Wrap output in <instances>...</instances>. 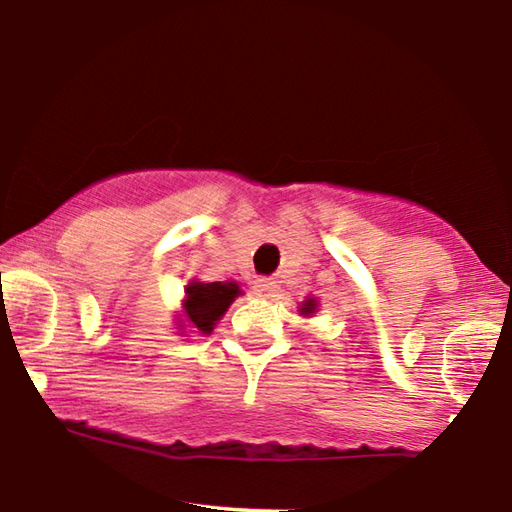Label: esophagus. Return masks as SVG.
I'll return each instance as SVG.
<instances>
[{
    "label": "esophagus",
    "instance_id": "esophagus-1",
    "mask_svg": "<svg viewBox=\"0 0 512 512\" xmlns=\"http://www.w3.org/2000/svg\"><path fill=\"white\" fill-rule=\"evenodd\" d=\"M273 293H275V282L273 280H266V277H262V280L255 282V296L271 298Z\"/></svg>",
    "mask_w": 512,
    "mask_h": 512
}]
</instances>
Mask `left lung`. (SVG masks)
Returning a JSON list of instances; mask_svg holds the SVG:
<instances>
[{"instance_id":"obj_1","label":"left lung","mask_w":512,"mask_h":512,"mask_svg":"<svg viewBox=\"0 0 512 512\" xmlns=\"http://www.w3.org/2000/svg\"><path fill=\"white\" fill-rule=\"evenodd\" d=\"M318 298H307V300H302L300 302V307H298V311H300V316H305V318H311L318 311Z\"/></svg>"}]
</instances>
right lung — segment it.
<instances>
[{
  "label": "right lung",
  "instance_id": "1",
  "mask_svg": "<svg viewBox=\"0 0 512 512\" xmlns=\"http://www.w3.org/2000/svg\"><path fill=\"white\" fill-rule=\"evenodd\" d=\"M244 296L235 280L228 282H198L189 280L185 287L183 307L178 314V329L185 336V329L192 327V332L210 336L216 323L223 318L235 298Z\"/></svg>",
  "mask_w": 512,
  "mask_h": 512
}]
</instances>
